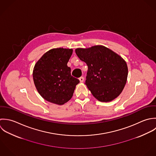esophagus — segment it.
<instances>
[{
  "label": "esophagus",
  "instance_id": "34e87169",
  "mask_svg": "<svg viewBox=\"0 0 156 156\" xmlns=\"http://www.w3.org/2000/svg\"><path fill=\"white\" fill-rule=\"evenodd\" d=\"M79 80H80V81L81 83H83V82L84 81V77L81 76V77H80V78H79Z\"/></svg>",
  "mask_w": 156,
  "mask_h": 156
}]
</instances>
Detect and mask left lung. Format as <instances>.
I'll return each instance as SVG.
<instances>
[{"label":"left lung","instance_id":"8db88e82","mask_svg":"<svg viewBox=\"0 0 156 156\" xmlns=\"http://www.w3.org/2000/svg\"><path fill=\"white\" fill-rule=\"evenodd\" d=\"M75 52L88 66L85 84L96 99L110 102L121 94L126 83L128 67L121 56L101 45L77 48Z\"/></svg>","mask_w":156,"mask_h":156}]
</instances>
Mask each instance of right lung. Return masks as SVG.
Listing matches in <instances>:
<instances>
[{
	"mask_svg": "<svg viewBox=\"0 0 156 156\" xmlns=\"http://www.w3.org/2000/svg\"><path fill=\"white\" fill-rule=\"evenodd\" d=\"M72 49L55 48L46 52L36 62L33 80L40 94L46 101L62 105L73 96L79 80L71 75L67 66Z\"/></svg>",
	"mask_w": 156,
	"mask_h": 156,
	"instance_id": "1",
	"label": "right lung"
}]
</instances>
